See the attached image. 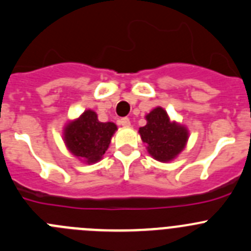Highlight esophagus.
I'll list each match as a JSON object with an SVG mask.
<instances>
[{
  "mask_svg": "<svg viewBox=\"0 0 251 251\" xmlns=\"http://www.w3.org/2000/svg\"><path fill=\"white\" fill-rule=\"evenodd\" d=\"M120 125H121V126H124V127H128V126L131 125L130 119H127V118L121 119V120H120Z\"/></svg>",
  "mask_w": 251,
  "mask_h": 251,
  "instance_id": "esophagus-1",
  "label": "esophagus"
}]
</instances>
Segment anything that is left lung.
Masks as SVG:
<instances>
[{"label": "left lung", "instance_id": "obj_1", "mask_svg": "<svg viewBox=\"0 0 251 251\" xmlns=\"http://www.w3.org/2000/svg\"><path fill=\"white\" fill-rule=\"evenodd\" d=\"M147 124L140 127L138 133L146 143L153 159L162 163L172 162L186 147L189 130L186 126L170 120L162 106H157L145 116Z\"/></svg>", "mask_w": 251, "mask_h": 251}]
</instances>
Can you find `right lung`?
I'll use <instances>...</instances> for the list:
<instances>
[{"instance_id":"1","label":"right lung","mask_w":251,"mask_h":251,"mask_svg":"<svg viewBox=\"0 0 251 251\" xmlns=\"http://www.w3.org/2000/svg\"><path fill=\"white\" fill-rule=\"evenodd\" d=\"M116 130L115 124L101 123L96 111L88 109L65 125L62 138L72 155L87 164H94L103 158Z\"/></svg>"}]
</instances>
